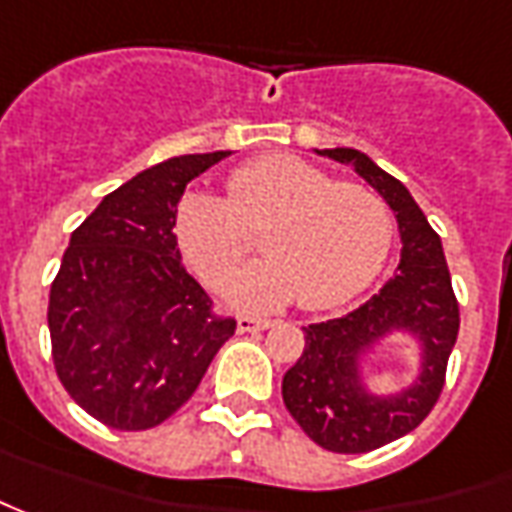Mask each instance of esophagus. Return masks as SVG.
Instances as JSON below:
<instances>
[{"instance_id": "esophagus-1", "label": "esophagus", "mask_w": 512, "mask_h": 512, "mask_svg": "<svg viewBox=\"0 0 512 512\" xmlns=\"http://www.w3.org/2000/svg\"><path fill=\"white\" fill-rule=\"evenodd\" d=\"M273 327V321H267V318H250V315H242L239 321H236V329L239 332H262V329Z\"/></svg>"}]
</instances>
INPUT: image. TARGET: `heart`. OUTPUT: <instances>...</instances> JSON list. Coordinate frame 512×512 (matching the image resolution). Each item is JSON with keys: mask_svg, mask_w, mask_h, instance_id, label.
Masks as SVG:
<instances>
[{"mask_svg": "<svg viewBox=\"0 0 512 512\" xmlns=\"http://www.w3.org/2000/svg\"><path fill=\"white\" fill-rule=\"evenodd\" d=\"M174 236L185 262L211 287L231 279L253 253V236H262L270 259L225 290L239 310H273L293 298L307 310H332L377 279L394 222L372 188L341 183L293 154H267L231 171L225 197H183Z\"/></svg>", "mask_w": 512, "mask_h": 512, "instance_id": "heart-1", "label": "heart"}]
</instances>
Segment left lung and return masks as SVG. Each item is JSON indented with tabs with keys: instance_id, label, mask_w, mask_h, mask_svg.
<instances>
[{
	"instance_id": "obj_1",
	"label": "left lung",
	"mask_w": 512,
	"mask_h": 512,
	"mask_svg": "<svg viewBox=\"0 0 512 512\" xmlns=\"http://www.w3.org/2000/svg\"><path fill=\"white\" fill-rule=\"evenodd\" d=\"M352 163L366 183L392 205L403 253L392 279L358 310L304 327V352L287 369L281 394L304 434L335 454H369L406 437L440 400L448 358L459 335V301L451 287L442 242L408 188L366 154L327 149ZM392 328H408L424 341V375L403 395L375 398L357 375V358Z\"/></svg>"
}]
</instances>
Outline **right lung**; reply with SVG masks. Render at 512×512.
<instances>
[{
  "label": "right lung",
  "instance_id": "obj_1",
  "mask_svg": "<svg viewBox=\"0 0 512 512\" xmlns=\"http://www.w3.org/2000/svg\"><path fill=\"white\" fill-rule=\"evenodd\" d=\"M228 154L146 168L72 231L47 307L53 363L72 400L109 428L168 420L236 332L185 273L174 236L185 185Z\"/></svg>",
  "mask_w": 512,
  "mask_h": 512
}]
</instances>
